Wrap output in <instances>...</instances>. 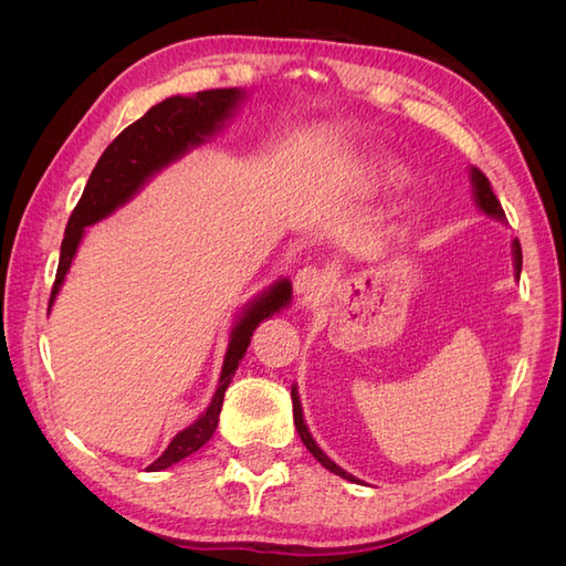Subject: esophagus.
I'll list each match as a JSON object with an SVG mask.
<instances>
[{
  "label": "esophagus",
  "mask_w": 566,
  "mask_h": 566,
  "mask_svg": "<svg viewBox=\"0 0 566 566\" xmlns=\"http://www.w3.org/2000/svg\"><path fill=\"white\" fill-rule=\"evenodd\" d=\"M323 276L321 271L314 266H304L297 271L295 276V293L300 300H314L323 290Z\"/></svg>",
  "instance_id": "34e87169"
}]
</instances>
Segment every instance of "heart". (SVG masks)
Wrapping results in <instances>:
<instances>
[{
    "mask_svg": "<svg viewBox=\"0 0 566 566\" xmlns=\"http://www.w3.org/2000/svg\"><path fill=\"white\" fill-rule=\"evenodd\" d=\"M361 169L373 177V179H380V181H403L408 177L406 167L397 160L387 156V153H375V156H368L364 163H361Z\"/></svg>",
    "mask_w": 566,
    "mask_h": 566,
    "instance_id": "1",
    "label": "heart"
}]
</instances>
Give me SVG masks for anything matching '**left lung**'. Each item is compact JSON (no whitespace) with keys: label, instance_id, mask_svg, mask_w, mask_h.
I'll list each match as a JSON object with an SVG mask.
<instances>
[{"label":"left lung","instance_id":"8db88e82","mask_svg":"<svg viewBox=\"0 0 566 566\" xmlns=\"http://www.w3.org/2000/svg\"><path fill=\"white\" fill-rule=\"evenodd\" d=\"M470 184H472V198H474V202H476L479 212H484L486 217H491V219H495V221H505V212H503V208H501L499 198L493 196L489 179H486L482 172H479L476 167H470ZM512 264H515V279H520V273H522V248H520L517 238H515V241H512ZM290 394H293L295 427H297L300 439L304 441V447L310 449V453L321 462V465H323L325 470H331V472H335L337 476L347 479V482H356V484H358V479H356L354 474H349L347 470H342V468L337 465V462H333L328 455H325V453L321 451L318 443L314 441V437H312V432H310V427H306V422H304V413H302V401H300L297 385H293V391H290Z\"/></svg>","mask_w":566,"mask_h":566}]
</instances>
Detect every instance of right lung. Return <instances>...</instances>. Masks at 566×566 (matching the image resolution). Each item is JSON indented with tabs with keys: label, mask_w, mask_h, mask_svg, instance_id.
<instances>
[{
	"label": "right lung",
	"mask_w": 566,
	"mask_h": 566,
	"mask_svg": "<svg viewBox=\"0 0 566 566\" xmlns=\"http://www.w3.org/2000/svg\"><path fill=\"white\" fill-rule=\"evenodd\" d=\"M245 98L248 92L238 87L198 92L193 96L177 94L160 101L144 117L117 134V139L98 158L87 186H84L77 208L67 219L49 312L56 302V295L61 293L87 229L127 205L153 177L160 175L172 163L181 160L186 153L208 144L212 136L227 127ZM290 302H293V283L281 276L243 306V312L238 314L235 323L231 325L229 347L210 406L202 410L193 424H188L186 430L169 441L165 453L146 468L148 472L172 468L175 462L196 453L212 439L219 424L221 403H224V391L233 380L238 364L243 361L254 328L273 314H281Z\"/></svg>",
	"instance_id": "add662e5"
}]
</instances>
